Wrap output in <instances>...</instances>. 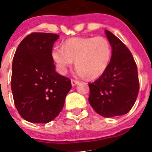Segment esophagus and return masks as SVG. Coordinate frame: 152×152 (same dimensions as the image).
<instances>
[{"instance_id":"34e87169","label":"esophagus","mask_w":152,"mask_h":152,"mask_svg":"<svg viewBox=\"0 0 152 152\" xmlns=\"http://www.w3.org/2000/svg\"><path fill=\"white\" fill-rule=\"evenodd\" d=\"M79 83V81L77 80H75V79H71V85L72 86H76V85H78V84Z\"/></svg>"}]
</instances>
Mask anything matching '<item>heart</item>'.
<instances>
[{
	"mask_svg": "<svg viewBox=\"0 0 152 152\" xmlns=\"http://www.w3.org/2000/svg\"><path fill=\"white\" fill-rule=\"evenodd\" d=\"M112 56L110 42L104 37H75L56 47L51 57L60 73H64L75 61L79 76L88 79L100 77L108 67Z\"/></svg>",
	"mask_w": 152,
	"mask_h": 152,
	"instance_id": "obj_1",
	"label": "heart"
}]
</instances>
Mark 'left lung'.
Wrapping results in <instances>:
<instances>
[{
    "label": "left lung",
    "instance_id": "1",
    "mask_svg": "<svg viewBox=\"0 0 152 152\" xmlns=\"http://www.w3.org/2000/svg\"><path fill=\"white\" fill-rule=\"evenodd\" d=\"M112 48L106 71L88 84V101L97 113L107 118L124 115L132 109L139 91L137 68L130 50L117 36L104 30Z\"/></svg>",
    "mask_w": 152,
    "mask_h": 152
}]
</instances>
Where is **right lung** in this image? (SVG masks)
I'll return each instance as SVG.
<instances>
[{"instance_id": "1", "label": "right lung", "mask_w": 152, "mask_h": 152, "mask_svg": "<svg viewBox=\"0 0 152 152\" xmlns=\"http://www.w3.org/2000/svg\"><path fill=\"white\" fill-rule=\"evenodd\" d=\"M59 35L34 32L18 47L12 61L11 88L19 114L32 123H48L62 110L70 80L56 72L51 57Z\"/></svg>"}]
</instances>
